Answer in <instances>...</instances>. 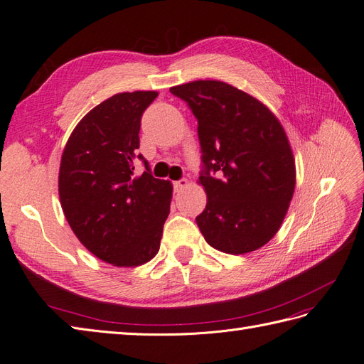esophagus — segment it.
Instances as JSON below:
<instances>
[{"label":"esophagus","instance_id":"34e87169","mask_svg":"<svg viewBox=\"0 0 364 364\" xmlns=\"http://www.w3.org/2000/svg\"><path fill=\"white\" fill-rule=\"evenodd\" d=\"M186 186H188V181H186V179H181V181H176V182L173 183V188H174V191H176V193H179V191H182L183 188H186Z\"/></svg>","mask_w":364,"mask_h":364}]
</instances>
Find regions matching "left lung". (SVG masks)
Instances as JSON below:
<instances>
[{"instance_id": "obj_1", "label": "left lung", "mask_w": 364, "mask_h": 364, "mask_svg": "<svg viewBox=\"0 0 364 364\" xmlns=\"http://www.w3.org/2000/svg\"><path fill=\"white\" fill-rule=\"evenodd\" d=\"M170 92L199 123V183L208 200L196 222L206 243L230 255L262 247L279 230L296 185L279 119L255 97L220 80H196Z\"/></svg>"}]
</instances>
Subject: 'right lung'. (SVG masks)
Wrapping results in <instances>:
<instances>
[{"label":"right lung","instance_id":"add662e5","mask_svg":"<svg viewBox=\"0 0 364 364\" xmlns=\"http://www.w3.org/2000/svg\"><path fill=\"white\" fill-rule=\"evenodd\" d=\"M156 91L121 92L87 112L63 149L59 197L75 237L97 258L136 267L156 255L173 185L153 178L139 149L141 117ZM136 159L146 171L136 176Z\"/></svg>","mask_w":364,"mask_h":364}]
</instances>
